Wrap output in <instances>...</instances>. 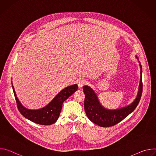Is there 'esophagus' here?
<instances>
[{"instance_id": "1", "label": "esophagus", "mask_w": 156, "mask_h": 156, "mask_svg": "<svg viewBox=\"0 0 156 156\" xmlns=\"http://www.w3.org/2000/svg\"><path fill=\"white\" fill-rule=\"evenodd\" d=\"M87 83L86 80H84V79H80L78 81V86L79 88H81L84 84H85Z\"/></svg>"}]
</instances>
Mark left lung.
<instances>
[{
  "instance_id": "8db88e82",
  "label": "left lung",
  "mask_w": 156,
  "mask_h": 156,
  "mask_svg": "<svg viewBox=\"0 0 156 156\" xmlns=\"http://www.w3.org/2000/svg\"><path fill=\"white\" fill-rule=\"evenodd\" d=\"M136 57L138 60L140 66V78L137 96L134 101L130 105L116 109L105 108L100 103L97 94L91 87L87 85L83 87V92L85 94L84 103V110H85L86 115L88 119L93 123L101 127H110L115 126L131 114L137 107L140 100L143 91V69L137 56H136Z\"/></svg>"
}]
</instances>
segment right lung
I'll list each match as a JSON object with an SVG mask.
<instances>
[{
	"mask_svg": "<svg viewBox=\"0 0 156 156\" xmlns=\"http://www.w3.org/2000/svg\"><path fill=\"white\" fill-rule=\"evenodd\" d=\"M12 87L15 96L18 109L21 114L29 120L41 125H50L59 118L63 102L78 90L76 84L68 86L58 93L45 107L38 109H29L23 106L18 99L12 81Z\"/></svg>",
	"mask_w": 156,
	"mask_h": 156,
	"instance_id": "right-lung-1",
	"label": "right lung"
}]
</instances>
